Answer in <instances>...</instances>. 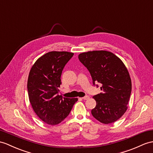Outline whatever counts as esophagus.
I'll list each match as a JSON object with an SVG mask.
<instances>
[{
  "label": "esophagus",
  "mask_w": 153,
  "mask_h": 153,
  "mask_svg": "<svg viewBox=\"0 0 153 153\" xmlns=\"http://www.w3.org/2000/svg\"><path fill=\"white\" fill-rule=\"evenodd\" d=\"M89 98V97L88 96V95L84 97H82V99L83 100H88Z\"/></svg>",
  "instance_id": "esophagus-1"
}]
</instances>
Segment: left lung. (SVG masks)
Returning a JSON list of instances; mask_svg holds the SVG:
<instances>
[{
  "label": "left lung",
  "mask_w": 153,
  "mask_h": 153,
  "mask_svg": "<svg viewBox=\"0 0 153 153\" xmlns=\"http://www.w3.org/2000/svg\"><path fill=\"white\" fill-rule=\"evenodd\" d=\"M80 62L91 74L93 83H100L102 93L93 97L96 106L91 114L104 124H110L122 117L128 108L132 82L127 68L117 56L106 51L80 53Z\"/></svg>",
  "instance_id": "obj_1"
}]
</instances>
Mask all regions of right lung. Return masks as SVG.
<instances>
[{
  "label": "right lung",
  "mask_w": 153,
  "mask_h": 153,
  "mask_svg": "<svg viewBox=\"0 0 153 153\" xmlns=\"http://www.w3.org/2000/svg\"><path fill=\"white\" fill-rule=\"evenodd\" d=\"M73 54L66 51L49 52L37 59L30 71L27 82L30 102L38 117L48 125L61 123L78 100L58 95L63 69Z\"/></svg>",
  "instance_id": "right-lung-1"
}]
</instances>
